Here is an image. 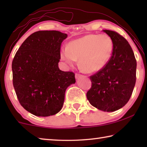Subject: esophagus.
<instances>
[{"label":"esophagus","mask_w":147,"mask_h":147,"mask_svg":"<svg viewBox=\"0 0 147 147\" xmlns=\"http://www.w3.org/2000/svg\"><path fill=\"white\" fill-rule=\"evenodd\" d=\"M82 76V75L80 74H78V73H76L75 74V77H76V78H80V77H81Z\"/></svg>","instance_id":"34e87169"}]
</instances>
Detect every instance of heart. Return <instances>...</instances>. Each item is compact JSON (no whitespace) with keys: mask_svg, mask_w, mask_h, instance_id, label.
Here are the masks:
<instances>
[{"mask_svg":"<svg viewBox=\"0 0 147 147\" xmlns=\"http://www.w3.org/2000/svg\"><path fill=\"white\" fill-rule=\"evenodd\" d=\"M113 42L106 34H88L71 41L61 51V59L73 66L79 59L80 66L88 73L105 67L112 55Z\"/></svg>","mask_w":147,"mask_h":147,"instance_id":"obj_1","label":"heart"}]
</instances>
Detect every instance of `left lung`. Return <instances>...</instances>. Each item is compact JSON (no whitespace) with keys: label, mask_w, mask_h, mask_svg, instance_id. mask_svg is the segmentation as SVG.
Wrapping results in <instances>:
<instances>
[{"label":"left lung","mask_w":147,"mask_h":147,"mask_svg":"<svg viewBox=\"0 0 147 147\" xmlns=\"http://www.w3.org/2000/svg\"><path fill=\"white\" fill-rule=\"evenodd\" d=\"M113 42L112 55L101 71L90 76L87 98L92 106L107 112L121 109L130 100L136 81L137 62L126 39L117 32L104 30Z\"/></svg>","instance_id":"left-lung-1"}]
</instances>
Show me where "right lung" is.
Instances as JSON below:
<instances>
[{
    "instance_id": "1",
    "label": "right lung",
    "mask_w": 147,
    "mask_h": 147,
    "mask_svg": "<svg viewBox=\"0 0 147 147\" xmlns=\"http://www.w3.org/2000/svg\"><path fill=\"white\" fill-rule=\"evenodd\" d=\"M66 34L38 31L26 38L12 61L13 85L19 103L33 115L48 117L63 105L67 88L76 82L73 72L58 67Z\"/></svg>"
}]
</instances>
